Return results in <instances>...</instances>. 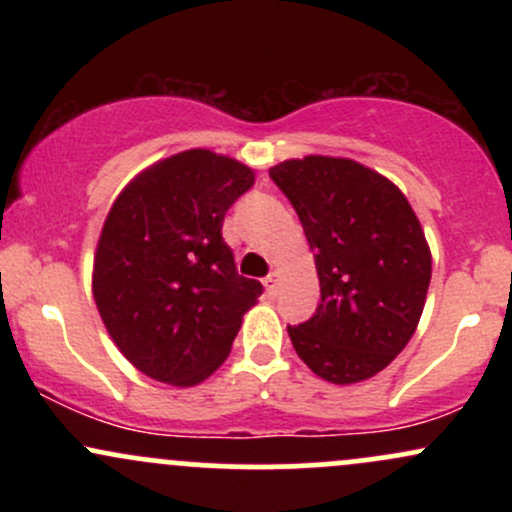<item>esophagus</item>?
Returning <instances> with one entry per match:
<instances>
[{"label": "esophagus", "mask_w": 512, "mask_h": 512, "mask_svg": "<svg viewBox=\"0 0 512 512\" xmlns=\"http://www.w3.org/2000/svg\"><path fill=\"white\" fill-rule=\"evenodd\" d=\"M276 286H279V274L272 272V274L267 276V279H264V289H267L269 296H274V293H276Z\"/></svg>", "instance_id": "esophagus-1"}]
</instances>
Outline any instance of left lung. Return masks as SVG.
I'll list each match as a JSON object with an SVG mask.
<instances>
[{
    "label": "left lung",
    "mask_w": 512,
    "mask_h": 512,
    "mask_svg": "<svg viewBox=\"0 0 512 512\" xmlns=\"http://www.w3.org/2000/svg\"><path fill=\"white\" fill-rule=\"evenodd\" d=\"M269 178L296 209L320 279L315 315L289 327L293 349L327 383H363L395 361L424 313V228L395 182L351 158H289Z\"/></svg>",
    "instance_id": "obj_1"
}]
</instances>
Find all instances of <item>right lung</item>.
<instances>
[{
    "mask_svg": "<svg viewBox=\"0 0 512 512\" xmlns=\"http://www.w3.org/2000/svg\"><path fill=\"white\" fill-rule=\"evenodd\" d=\"M255 182L231 156L190 149L156 161L105 216L93 298L122 356L158 383L192 387L231 354L262 284L236 272L223 216Z\"/></svg>",
    "mask_w": 512,
    "mask_h": 512,
    "instance_id": "obj_1",
    "label": "right lung"
}]
</instances>
